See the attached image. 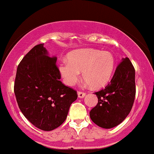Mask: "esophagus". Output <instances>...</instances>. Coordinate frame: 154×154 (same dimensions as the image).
<instances>
[{
	"label": "esophagus",
	"mask_w": 154,
	"mask_h": 154,
	"mask_svg": "<svg viewBox=\"0 0 154 154\" xmlns=\"http://www.w3.org/2000/svg\"><path fill=\"white\" fill-rule=\"evenodd\" d=\"M86 95V94L84 92H82V91H79L78 92V97H79V98H83Z\"/></svg>",
	"instance_id": "1"
}]
</instances>
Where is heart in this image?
<instances>
[{
	"mask_svg": "<svg viewBox=\"0 0 154 154\" xmlns=\"http://www.w3.org/2000/svg\"><path fill=\"white\" fill-rule=\"evenodd\" d=\"M68 62L59 65L64 82L73 86L83 78L92 88H101L110 81L115 68V58L108 51H100L92 49L73 51L68 54Z\"/></svg>",
	"mask_w": 154,
	"mask_h": 154,
	"instance_id": "b5f03b06",
	"label": "heart"
}]
</instances>
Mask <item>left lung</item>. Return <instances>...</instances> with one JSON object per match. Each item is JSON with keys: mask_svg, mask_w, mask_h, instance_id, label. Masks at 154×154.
I'll use <instances>...</instances> for the list:
<instances>
[{"mask_svg": "<svg viewBox=\"0 0 154 154\" xmlns=\"http://www.w3.org/2000/svg\"><path fill=\"white\" fill-rule=\"evenodd\" d=\"M135 93V70L129 59L123 58L109 84L94 93L98 103L89 112L91 121L102 128L116 127L132 110Z\"/></svg>", "mask_w": 154, "mask_h": 154, "instance_id": "obj_1", "label": "left lung"}]
</instances>
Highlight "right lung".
<instances>
[{
	"mask_svg": "<svg viewBox=\"0 0 154 154\" xmlns=\"http://www.w3.org/2000/svg\"><path fill=\"white\" fill-rule=\"evenodd\" d=\"M57 57L48 56L44 44L36 45L17 67L14 94L25 118L41 130L51 131L65 121L76 91L60 81Z\"/></svg>",
	"mask_w": 154,
	"mask_h": 154,
	"instance_id": "add662e5",
	"label": "right lung"
}]
</instances>
